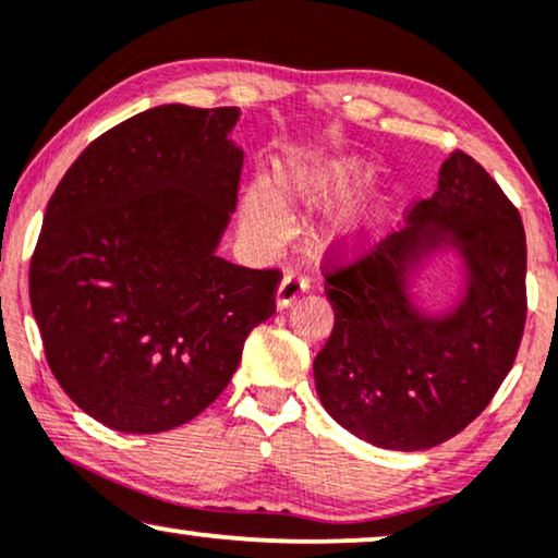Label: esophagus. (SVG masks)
Instances as JSON below:
<instances>
[{
    "label": "esophagus",
    "mask_w": 558,
    "mask_h": 558,
    "mask_svg": "<svg viewBox=\"0 0 558 558\" xmlns=\"http://www.w3.org/2000/svg\"><path fill=\"white\" fill-rule=\"evenodd\" d=\"M308 288H311V280L306 278V275L291 270L283 280H280L278 293H275V303H278V308L291 306V303L299 299L301 293H306Z\"/></svg>",
    "instance_id": "esophagus-1"
}]
</instances>
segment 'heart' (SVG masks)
<instances>
[{"label":"heart","mask_w":558,"mask_h":558,"mask_svg":"<svg viewBox=\"0 0 558 558\" xmlns=\"http://www.w3.org/2000/svg\"><path fill=\"white\" fill-rule=\"evenodd\" d=\"M367 181V170L356 160H337L324 168H308L299 173L286 175V191L291 196L308 204L324 202H344L352 193ZM244 221L263 234H275L283 229V204L278 193L267 183H252L247 196H244ZM373 217L360 214L349 217L341 225V234H347L352 242H362L373 232Z\"/></svg>","instance_id":"obj_1"}]
</instances>
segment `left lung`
Here are the masks:
<instances>
[{
	"instance_id": "left-lung-1",
	"label": "left lung",
	"mask_w": 558,
	"mask_h": 558,
	"mask_svg": "<svg viewBox=\"0 0 558 558\" xmlns=\"http://www.w3.org/2000/svg\"><path fill=\"white\" fill-rule=\"evenodd\" d=\"M451 243L465 259L463 301L441 317L412 306L410 275ZM324 263L333 331L314 360L331 418L375 447L430 449L489 405L515 362L525 326L521 214L470 155L451 153L439 191L413 206L408 227L341 263Z\"/></svg>"
}]
</instances>
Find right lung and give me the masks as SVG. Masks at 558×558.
I'll return each instance as SVG.
<instances>
[{
	"mask_svg": "<svg viewBox=\"0 0 558 558\" xmlns=\"http://www.w3.org/2000/svg\"><path fill=\"white\" fill-rule=\"evenodd\" d=\"M236 107L162 104L96 137L48 202L29 303L50 373L124 434L196 418L275 314L280 270L217 255L244 155Z\"/></svg>",
	"mask_w": 558,
	"mask_h": 558,
	"instance_id": "obj_1",
	"label": "right lung"
}]
</instances>
